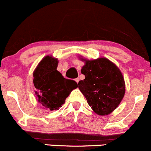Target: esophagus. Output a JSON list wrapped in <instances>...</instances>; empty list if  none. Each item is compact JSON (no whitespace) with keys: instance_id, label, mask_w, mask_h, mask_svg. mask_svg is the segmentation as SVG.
<instances>
[{"instance_id":"1","label":"esophagus","mask_w":151,"mask_h":151,"mask_svg":"<svg viewBox=\"0 0 151 151\" xmlns=\"http://www.w3.org/2000/svg\"><path fill=\"white\" fill-rule=\"evenodd\" d=\"M75 81L76 83H78V82H79V78H76L75 79Z\"/></svg>"}]
</instances>
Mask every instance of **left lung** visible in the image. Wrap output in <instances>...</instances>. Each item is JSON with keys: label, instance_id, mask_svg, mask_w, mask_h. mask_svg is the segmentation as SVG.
I'll list each match as a JSON object with an SVG mask.
<instances>
[{"label": "left lung", "instance_id": "8db88e82", "mask_svg": "<svg viewBox=\"0 0 151 151\" xmlns=\"http://www.w3.org/2000/svg\"><path fill=\"white\" fill-rule=\"evenodd\" d=\"M84 61L81 73L83 81L78 82V88L96 114L107 116L116 109L124 97L126 83L121 71L106 58Z\"/></svg>", "mask_w": 151, "mask_h": 151}]
</instances>
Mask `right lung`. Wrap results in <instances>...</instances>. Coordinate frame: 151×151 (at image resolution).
<instances>
[{
	"label": "right lung",
	"instance_id": "1",
	"mask_svg": "<svg viewBox=\"0 0 151 151\" xmlns=\"http://www.w3.org/2000/svg\"><path fill=\"white\" fill-rule=\"evenodd\" d=\"M58 60L46 55L33 71V85L37 101L44 109L55 111L61 107L73 90L78 88L76 81L66 79L57 70Z\"/></svg>",
	"mask_w": 151,
	"mask_h": 151
}]
</instances>
